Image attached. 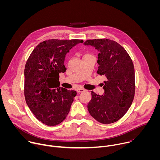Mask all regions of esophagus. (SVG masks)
I'll list each match as a JSON object with an SVG mask.
<instances>
[{"label": "esophagus", "mask_w": 160, "mask_h": 160, "mask_svg": "<svg viewBox=\"0 0 160 160\" xmlns=\"http://www.w3.org/2000/svg\"><path fill=\"white\" fill-rule=\"evenodd\" d=\"M84 89H83V88H78V89H77V92H78V93H80V92H84Z\"/></svg>", "instance_id": "esophagus-1"}]
</instances>
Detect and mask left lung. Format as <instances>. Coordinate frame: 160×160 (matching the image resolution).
Masks as SVG:
<instances>
[{
    "instance_id": "obj_1",
    "label": "left lung",
    "mask_w": 160,
    "mask_h": 160,
    "mask_svg": "<svg viewBox=\"0 0 160 160\" xmlns=\"http://www.w3.org/2000/svg\"><path fill=\"white\" fill-rule=\"evenodd\" d=\"M85 45L99 52L97 73L104 75V94L93 91L87 105L90 115L98 122L109 124L122 118L130 107L135 94V71L126 50L117 42L107 38L87 40Z\"/></svg>"
}]
</instances>
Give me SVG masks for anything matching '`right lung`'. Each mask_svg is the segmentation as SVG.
<instances>
[{"label": "right lung", "instance_id": "right-lung-1", "mask_svg": "<svg viewBox=\"0 0 160 160\" xmlns=\"http://www.w3.org/2000/svg\"><path fill=\"white\" fill-rule=\"evenodd\" d=\"M82 40L51 39L40 43L31 53L25 68V97L35 117L43 124L56 126L70 111L75 90L59 87V73H64V59Z\"/></svg>", "mask_w": 160, "mask_h": 160}]
</instances>
